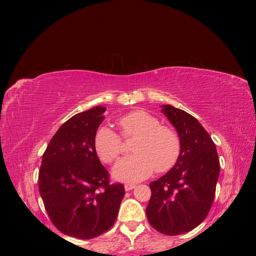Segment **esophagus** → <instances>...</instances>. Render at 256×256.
Wrapping results in <instances>:
<instances>
[{"label":"esophagus","mask_w":256,"mask_h":256,"mask_svg":"<svg viewBox=\"0 0 256 256\" xmlns=\"http://www.w3.org/2000/svg\"><path fill=\"white\" fill-rule=\"evenodd\" d=\"M136 187V184H125V190H126V191H130V190L134 189Z\"/></svg>","instance_id":"34e87169"}]
</instances>
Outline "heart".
<instances>
[{"label": "heart", "mask_w": 256, "mask_h": 256, "mask_svg": "<svg viewBox=\"0 0 256 256\" xmlns=\"http://www.w3.org/2000/svg\"><path fill=\"white\" fill-rule=\"evenodd\" d=\"M118 125L124 138L136 136L131 156L115 166L113 175L118 180L138 182L150 177L154 170L164 173L171 170L180 156V140L175 131L162 126L160 120L145 111H134L122 116ZM98 157L112 164L122 150V138L110 127L102 126L94 136Z\"/></svg>", "instance_id": "obj_1"}]
</instances>
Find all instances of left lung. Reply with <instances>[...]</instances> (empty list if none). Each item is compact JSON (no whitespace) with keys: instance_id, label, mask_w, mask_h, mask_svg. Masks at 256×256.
Here are the masks:
<instances>
[{"instance_id":"obj_1","label":"left lung","mask_w":256,"mask_h":256,"mask_svg":"<svg viewBox=\"0 0 256 256\" xmlns=\"http://www.w3.org/2000/svg\"><path fill=\"white\" fill-rule=\"evenodd\" d=\"M180 136L182 150L175 166L152 182L146 208L150 226L175 236L200 226L212 205L220 164L216 145L204 127L189 113L173 106H161Z\"/></svg>"}]
</instances>
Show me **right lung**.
Segmentation results:
<instances>
[{
  "label": "right lung",
  "instance_id": "1",
  "mask_svg": "<svg viewBox=\"0 0 256 256\" xmlns=\"http://www.w3.org/2000/svg\"><path fill=\"white\" fill-rule=\"evenodd\" d=\"M104 111L97 106L65 122L44 150L38 174L40 196L54 226L80 239L109 230L125 196L122 184H110L94 147Z\"/></svg>",
  "mask_w": 256,
  "mask_h": 256
}]
</instances>
